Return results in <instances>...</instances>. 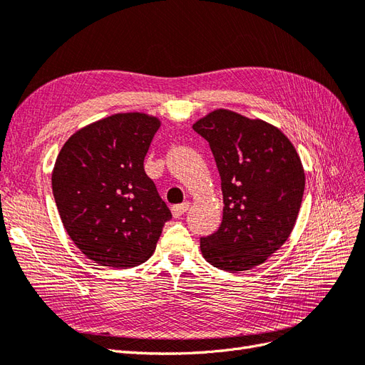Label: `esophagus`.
I'll return each instance as SVG.
<instances>
[{
    "mask_svg": "<svg viewBox=\"0 0 365 365\" xmlns=\"http://www.w3.org/2000/svg\"><path fill=\"white\" fill-rule=\"evenodd\" d=\"M188 207H190V202H183V203H180V205H175V206H173V207H171L173 217H174V218H179V217H182L186 211H188Z\"/></svg>",
    "mask_w": 365,
    "mask_h": 365,
    "instance_id": "34e87169",
    "label": "esophagus"
}]
</instances>
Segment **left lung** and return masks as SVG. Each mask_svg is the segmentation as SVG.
Returning <instances> with one entry per match:
<instances>
[{
  "instance_id": "8db88e82",
  "label": "left lung",
  "mask_w": 365,
  "mask_h": 365,
  "mask_svg": "<svg viewBox=\"0 0 365 365\" xmlns=\"http://www.w3.org/2000/svg\"><path fill=\"white\" fill-rule=\"evenodd\" d=\"M192 128L207 140L222 179L223 220L200 238L214 267L242 272L286 243L304 194V170L283 133L262 119L218 108Z\"/></svg>"
}]
</instances>
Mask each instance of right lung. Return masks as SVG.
<instances>
[{
  "label": "right lung",
  "instance_id": "add662e5",
  "mask_svg": "<svg viewBox=\"0 0 365 365\" xmlns=\"http://www.w3.org/2000/svg\"><path fill=\"white\" fill-rule=\"evenodd\" d=\"M160 120L118 113L81 128L61 148L51 188L61 220L87 258L119 269L151 257L171 218L143 170Z\"/></svg>",
  "mask_w": 365,
  "mask_h": 365
}]
</instances>
